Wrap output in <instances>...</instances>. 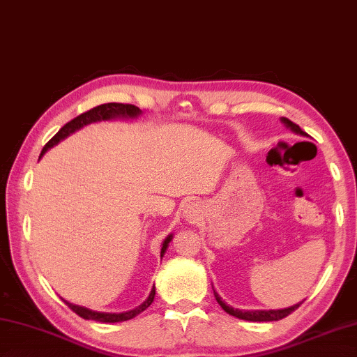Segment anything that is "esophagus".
I'll return each mask as SVG.
<instances>
[{
	"mask_svg": "<svg viewBox=\"0 0 357 357\" xmlns=\"http://www.w3.org/2000/svg\"><path fill=\"white\" fill-rule=\"evenodd\" d=\"M185 215L188 216V218H192V216L195 215V211H193V207H192V206H188V207H187V211H185Z\"/></svg>",
	"mask_w": 357,
	"mask_h": 357,
	"instance_id": "1",
	"label": "esophagus"
}]
</instances>
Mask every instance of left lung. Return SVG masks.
Here are the masks:
<instances>
[{
    "mask_svg": "<svg viewBox=\"0 0 357 357\" xmlns=\"http://www.w3.org/2000/svg\"><path fill=\"white\" fill-rule=\"evenodd\" d=\"M282 122L286 125V127H289L292 131L297 132V135L300 136H308L306 132L298 127L297 123L291 122L289 119L286 117H282ZM213 288V284H212ZM213 296L216 298V302L220 303V306L222 310H225L227 314H230V316L234 317H238V319H243V320H249V322H274V320H280V319H284L286 316H289V314L292 311H296L300 305H302L303 302H300L294 306H291V308H284V310H269V311H241V310H234L232 306L226 305L225 302H222L221 297L218 296V292H216L213 289Z\"/></svg>",
    "mask_w": 357,
    "mask_h": 357,
    "instance_id": "left-lung-1",
    "label": "left lung"
}]
</instances>
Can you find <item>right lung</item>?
I'll list each match as a JSON object with an SVG mask.
<instances>
[{
  "mask_svg": "<svg viewBox=\"0 0 357 357\" xmlns=\"http://www.w3.org/2000/svg\"><path fill=\"white\" fill-rule=\"evenodd\" d=\"M137 114H141V109H139L137 107H135V105H130V103H116V102H113V103H103V105H99V107L91 108L89 111H86V113H82L80 116L74 117L73 121H69L66 125H63L57 135H55L51 139V141H49L43 146L40 158L45 155L47 149H51L52 145L60 142L61 139H65L66 136L71 135V132H74L75 130L82 128L83 125H88L91 122H97V121H108V119H114V117H136ZM172 236L173 235H169L165 238V241L162 244V249H160V258L164 257L165 250H167V246H169V243L172 241ZM155 294H156V291H155V286H153V289L150 292L149 298H146L141 306H137V308L132 310V311L121 312V314L96 312V311H91V310L83 308V306H77V305H73V303H68L66 300H65V303L77 314V316H80L82 319L96 320V322H102V324H116V322H125V320H130L132 317H136L137 314H141L142 311H145L151 305L153 298H155Z\"/></svg>",
  "mask_w": 357,
  "mask_h": 357,
  "instance_id": "right-lung-1",
  "label": "right lung"
}]
</instances>
